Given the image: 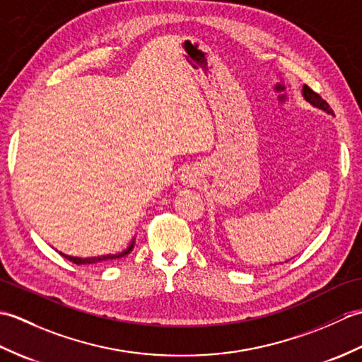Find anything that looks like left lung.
<instances>
[{
	"instance_id": "1",
	"label": "left lung",
	"mask_w": 362,
	"mask_h": 362,
	"mask_svg": "<svg viewBox=\"0 0 362 362\" xmlns=\"http://www.w3.org/2000/svg\"><path fill=\"white\" fill-rule=\"evenodd\" d=\"M303 96H305V99L306 101H308L310 104H313L314 107H317V109H320V110H325L327 113H332L333 115V110H332V107L328 105V103L325 101V99H322L320 98V95H317L316 91H313L308 86H303Z\"/></svg>"
}]
</instances>
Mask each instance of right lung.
I'll list each match as a JSON object with an SVG mask.
<instances>
[{"instance_id": "right-lung-1", "label": "right lung", "mask_w": 362, "mask_h": 362, "mask_svg": "<svg viewBox=\"0 0 362 362\" xmlns=\"http://www.w3.org/2000/svg\"><path fill=\"white\" fill-rule=\"evenodd\" d=\"M135 245V240H132V243L129 244V247L124 249L122 252H118V253H109V255H101V257H91V258H79V257H70V255H65V253L60 252V255H62L64 258H66L68 261H71V263L74 264H96V263H103V261H109V259H118V258H122L129 255L130 252H132Z\"/></svg>"}]
</instances>
